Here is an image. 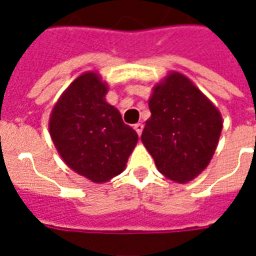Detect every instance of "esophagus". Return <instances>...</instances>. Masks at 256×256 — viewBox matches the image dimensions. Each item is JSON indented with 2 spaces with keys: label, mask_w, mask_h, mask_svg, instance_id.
<instances>
[{
  "label": "esophagus",
  "mask_w": 256,
  "mask_h": 256,
  "mask_svg": "<svg viewBox=\"0 0 256 256\" xmlns=\"http://www.w3.org/2000/svg\"><path fill=\"white\" fill-rule=\"evenodd\" d=\"M142 128H144V124H142V123H136V124H134V130L137 132L138 136H141V133H142Z\"/></svg>",
  "instance_id": "34e87169"
}]
</instances>
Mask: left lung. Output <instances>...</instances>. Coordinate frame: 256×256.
Here are the masks:
<instances>
[{"mask_svg":"<svg viewBox=\"0 0 256 256\" xmlns=\"http://www.w3.org/2000/svg\"><path fill=\"white\" fill-rule=\"evenodd\" d=\"M150 118L141 141L158 170L176 182H188L208 166L222 132L218 108L180 72L154 88Z\"/></svg>","mask_w":256,"mask_h":256,"instance_id":"8db88e82","label":"left lung"}]
</instances>
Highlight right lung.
Masks as SVG:
<instances>
[{"label": "right lung", "mask_w": 256, "mask_h": 256, "mask_svg": "<svg viewBox=\"0 0 256 256\" xmlns=\"http://www.w3.org/2000/svg\"><path fill=\"white\" fill-rule=\"evenodd\" d=\"M106 92L98 74H82L58 98L49 119L53 144L66 164L96 184L120 174L138 141L120 112L106 101Z\"/></svg>", "instance_id": "add662e5"}]
</instances>
